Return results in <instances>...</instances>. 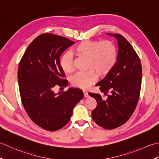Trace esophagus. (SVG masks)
<instances>
[{
  "instance_id": "1",
  "label": "esophagus",
  "mask_w": 159,
  "mask_h": 159,
  "mask_svg": "<svg viewBox=\"0 0 159 159\" xmlns=\"http://www.w3.org/2000/svg\"><path fill=\"white\" fill-rule=\"evenodd\" d=\"M83 94H84V96H85V98H88L89 97L88 92H87L86 90H83Z\"/></svg>"
}]
</instances>
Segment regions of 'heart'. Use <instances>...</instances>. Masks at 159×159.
I'll return each instance as SVG.
<instances>
[{
  "mask_svg": "<svg viewBox=\"0 0 159 159\" xmlns=\"http://www.w3.org/2000/svg\"><path fill=\"white\" fill-rule=\"evenodd\" d=\"M72 52L79 57L87 58L85 72H79L74 75L71 83L75 87L87 89L96 81L98 74L103 76L111 72L117 60V49L112 42L85 40L74 47ZM60 66L63 72L70 74L74 70L73 56L70 52L64 53L60 59Z\"/></svg>",
  "mask_w": 159,
  "mask_h": 159,
  "instance_id": "heart-1",
  "label": "heart"
}]
</instances>
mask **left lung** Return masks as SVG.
<instances>
[{
  "instance_id": "1",
  "label": "left lung",
  "mask_w": 159,
  "mask_h": 159,
  "mask_svg": "<svg viewBox=\"0 0 159 159\" xmlns=\"http://www.w3.org/2000/svg\"><path fill=\"white\" fill-rule=\"evenodd\" d=\"M113 36L118 43L116 66L104 79L96 84L107 99L100 94L89 93L96 99L97 106L93 110V121L105 129L111 130L126 123L131 117L139 100L142 79L141 61L130 43L120 34Z\"/></svg>"
}]
</instances>
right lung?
I'll list each match as a JSON object with an SVG mask.
<instances>
[{
	"instance_id": "add662e5",
	"label": "right lung",
	"mask_w": 159,
	"mask_h": 159,
	"mask_svg": "<svg viewBox=\"0 0 159 159\" xmlns=\"http://www.w3.org/2000/svg\"><path fill=\"white\" fill-rule=\"evenodd\" d=\"M75 42L63 37L43 33L28 46L19 63L18 80L24 108L31 120L46 130L65 126L76 104L83 98L81 89L54 92L67 86L60 66V56Z\"/></svg>"
}]
</instances>
